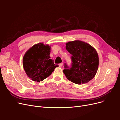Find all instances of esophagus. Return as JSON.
I'll list each match as a JSON object with an SVG mask.
<instances>
[{"label":"esophagus","mask_w":120,"mask_h":120,"mask_svg":"<svg viewBox=\"0 0 120 120\" xmlns=\"http://www.w3.org/2000/svg\"><path fill=\"white\" fill-rule=\"evenodd\" d=\"M63 66V63H61L59 64V66L60 67H62Z\"/></svg>","instance_id":"34e87169"}]
</instances>
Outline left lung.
Listing matches in <instances>:
<instances>
[{
    "label": "left lung",
    "instance_id": "obj_1",
    "mask_svg": "<svg viewBox=\"0 0 120 120\" xmlns=\"http://www.w3.org/2000/svg\"><path fill=\"white\" fill-rule=\"evenodd\" d=\"M66 49L71 54V67L65 63L63 71L72 82L81 85L88 82L95 77L99 66V56L94 48L79 41L67 43Z\"/></svg>",
    "mask_w": 120,
    "mask_h": 120
}]
</instances>
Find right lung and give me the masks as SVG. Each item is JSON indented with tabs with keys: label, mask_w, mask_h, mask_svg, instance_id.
I'll return each instance as SVG.
<instances>
[{
	"label": "right lung",
	"mask_w": 120,
	"mask_h": 120,
	"mask_svg": "<svg viewBox=\"0 0 120 120\" xmlns=\"http://www.w3.org/2000/svg\"><path fill=\"white\" fill-rule=\"evenodd\" d=\"M50 46L39 43L34 45L25 53L23 59V68L32 81H42L58 67L50 59Z\"/></svg>",
	"instance_id": "obj_1"
}]
</instances>
